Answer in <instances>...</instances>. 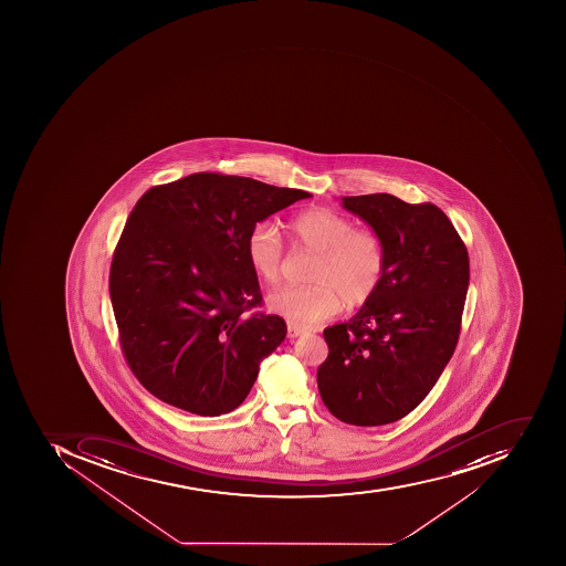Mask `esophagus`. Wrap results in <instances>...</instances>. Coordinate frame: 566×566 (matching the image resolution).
<instances>
[{
  "label": "esophagus",
  "mask_w": 566,
  "mask_h": 566,
  "mask_svg": "<svg viewBox=\"0 0 566 566\" xmlns=\"http://www.w3.org/2000/svg\"><path fill=\"white\" fill-rule=\"evenodd\" d=\"M301 334H305V331L301 329V327H297V325L287 324V337H289V339H296V337H300Z\"/></svg>",
  "instance_id": "34e87169"
}]
</instances>
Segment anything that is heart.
Instances as JSON below:
<instances>
[{
  "label": "heart",
  "instance_id": "heart-1",
  "mask_svg": "<svg viewBox=\"0 0 566 566\" xmlns=\"http://www.w3.org/2000/svg\"><path fill=\"white\" fill-rule=\"evenodd\" d=\"M289 241L317 254L310 270V285H284L269 296L272 312L297 327H313L336 315L342 306L365 305L386 273V245L370 229H357L333 209L310 208L289 218ZM245 258L254 275L275 284L284 269L285 248L277 229L258 221L245 237Z\"/></svg>",
  "mask_w": 566,
  "mask_h": 566
}]
</instances>
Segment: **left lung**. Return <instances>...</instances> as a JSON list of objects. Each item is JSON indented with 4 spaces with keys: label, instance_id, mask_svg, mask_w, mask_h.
<instances>
[{
    "label": "left lung",
    "instance_id": "left-lung-1",
    "mask_svg": "<svg viewBox=\"0 0 566 566\" xmlns=\"http://www.w3.org/2000/svg\"><path fill=\"white\" fill-rule=\"evenodd\" d=\"M386 245L381 287L360 312L324 331L322 401L346 424L381 426L412 412L437 385L461 333L470 256L452 221L431 202L391 193L343 197Z\"/></svg>",
    "mask_w": 566,
    "mask_h": 566
}]
</instances>
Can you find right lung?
<instances>
[{
	"label": "right lung",
	"instance_id": "add662e5",
	"mask_svg": "<svg viewBox=\"0 0 566 566\" xmlns=\"http://www.w3.org/2000/svg\"><path fill=\"white\" fill-rule=\"evenodd\" d=\"M310 197L253 178L193 172L138 199L114 249L108 291L129 369L159 400L221 416L241 406L284 318L251 312L253 224Z\"/></svg>",
	"mask_w": 566,
	"mask_h": 566
}]
</instances>
